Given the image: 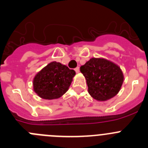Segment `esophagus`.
I'll use <instances>...</instances> for the list:
<instances>
[{
	"label": "esophagus",
	"mask_w": 148,
	"mask_h": 148,
	"mask_svg": "<svg viewBox=\"0 0 148 148\" xmlns=\"http://www.w3.org/2000/svg\"><path fill=\"white\" fill-rule=\"evenodd\" d=\"M75 72H76L77 73H79V72H80V70H79V67H78H78L75 68Z\"/></svg>",
	"instance_id": "obj_1"
}]
</instances>
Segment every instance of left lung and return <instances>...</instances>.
<instances>
[{
    "label": "left lung",
    "mask_w": 148,
    "mask_h": 148,
    "mask_svg": "<svg viewBox=\"0 0 148 148\" xmlns=\"http://www.w3.org/2000/svg\"><path fill=\"white\" fill-rule=\"evenodd\" d=\"M85 77L88 92L98 101H105L119 93L124 74L119 65L104 58H90L80 67Z\"/></svg>",
    "instance_id": "1"
}]
</instances>
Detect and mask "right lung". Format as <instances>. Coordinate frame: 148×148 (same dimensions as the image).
Masks as SVG:
<instances>
[{"instance_id":"obj_1","label":"right lung","mask_w":148,"mask_h":148,"mask_svg":"<svg viewBox=\"0 0 148 148\" xmlns=\"http://www.w3.org/2000/svg\"><path fill=\"white\" fill-rule=\"evenodd\" d=\"M75 75V72L66 65L52 61L34 77V92L43 99H59L69 90Z\"/></svg>"}]
</instances>
